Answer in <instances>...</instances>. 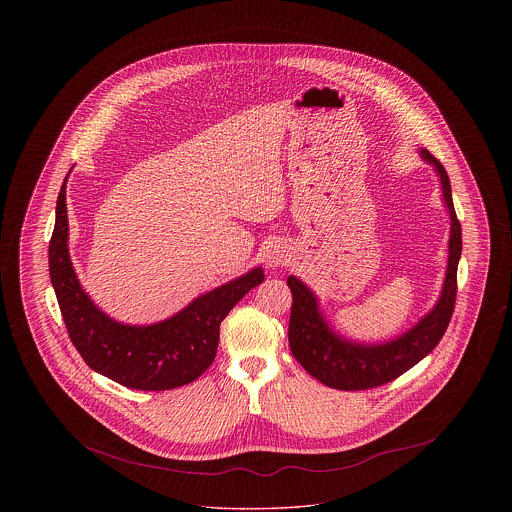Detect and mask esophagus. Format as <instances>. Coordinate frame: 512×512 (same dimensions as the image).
<instances>
[{"mask_svg": "<svg viewBox=\"0 0 512 512\" xmlns=\"http://www.w3.org/2000/svg\"><path fill=\"white\" fill-rule=\"evenodd\" d=\"M288 263V251L280 245H272L267 253V265L270 268L284 267Z\"/></svg>", "mask_w": 512, "mask_h": 512, "instance_id": "esophagus-1", "label": "esophagus"}]
</instances>
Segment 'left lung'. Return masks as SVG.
Returning a JSON list of instances; mask_svg holds the SVG:
<instances>
[{
    "label": "left lung",
    "instance_id": "8db88e82",
    "mask_svg": "<svg viewBox=\"0 0 512 512\" xmlns=\"http://www.w3.org/2000/svg\"><path fill=\"white\" fill-rule=\"evenodd\" d=\"M420 155L438 172L441 194L451 217L449 257L443 288L434 309L418 320L411 330L384 343H357L334 332L318 309V299L299 278L290 276L292 315L290 349L297 363L328 388L343 391L368 390L384 386L422 361L443 338L453 317L457 297V267L463 251L461 222L457 219L451 195V182L438 159L420 149Z\"/></svg>",
    "mask_w": 512,
    "mask_h": 512
}]
</instances>
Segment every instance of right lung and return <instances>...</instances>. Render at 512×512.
I'll list each match as a JSON object with an SVG mask.
<instances>
[{"label": "right lung", "mask_w": 512, "mask_h": 512, "mask_svg": "<svg viewBox=\"0 0 512 512\" xmlns=\"http://www.w3.org/2000/svg\"><path fill=\"white\" fill-rule=\"evenodd\" d=\"M55 207L49 240V278L69 338L86 365L132 390L165 391L194 382L215 361L220 322L232 307L265 280L263 268L199 295L188 307L149 326H130L107 317L82 290L69 255L65 186Z\"/></svg>", "instance_id": "1"}]
</instances>
